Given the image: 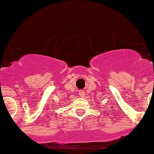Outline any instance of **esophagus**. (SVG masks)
Segmentation results:
<instances>
[{
	"label": "esophagus",
	"instance_id": "esophagus-1",
	"mask_svg": "<svg viewBox=\"0 0 154 154\" xmlns=\"http://www.w3.org/2000/svg\"><path fill=\"white\" fill-rule=\"evenodd\" d=\"M79 95L81 97H84V96H85V92L83 90H81V91L79 92Z\"/></svg>",
	"mask_w": 154,
	"mask_h": 154
}]
</instances>
